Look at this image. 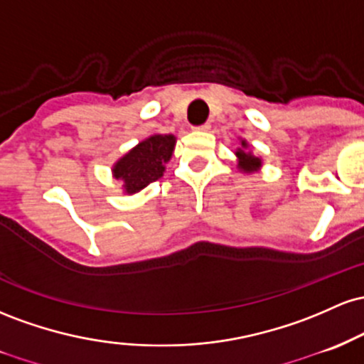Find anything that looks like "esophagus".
Here are the masks:
<instances>
[{
  "label": "esophagus",
  "mask_w": 364,
  "mask_h": 364,
  "mask_svg": "<svg viewBox=\"0 0 364 364\" xmlns=\"http://www.w3.org/2000/svg\"><path fill=\"white\" fill-rule=\"evenodd\" d=\"M211 125L210 124H203L199 125V127H194V130H203V132H206V130H210Z\"/></svg>",
  "instance_id": "esophagus-1"
}]
</instances>
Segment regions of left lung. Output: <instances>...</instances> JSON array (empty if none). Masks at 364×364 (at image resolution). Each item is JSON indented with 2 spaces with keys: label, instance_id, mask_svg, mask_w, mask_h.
Wrapping results in <instances>:
<instances>
[{
  "label": "left lung",
  "instance_id": "1",
  "mask_svg": "<svg viewBox=\"0 0 364 364\" xmlns=\"http://www.w3.org/2000/svg\"><path fill=\"white\" fill-rule=\"evenodd\" d=\"M249 144L247 141H240V148H237L235 156L239 160V170L244 171V173H255L261 168V158L255 156L251 151L247 149Z\"/></svg>",
  "mask_w": 364,
  "mask_h": 364
}]
</instances>
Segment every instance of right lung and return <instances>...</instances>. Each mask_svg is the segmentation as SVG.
<instances>
[{"instance_id": "1", "label": "right lung", "mask_w": 364, "mask_h": 364, "mask_svg": "<svg viewBox=\"0 0 364 364\" xmlns=\"http://www.w3.org/2000/svg\"><path fill=\"white\" fill-rule=\"evenodd\" d=\"M173 148L175 136L154 134L139 142L113 165V177L124 182L125 193L136 194L163 177L165 163L170 161Z\"/></svg>"}]
</instances>
